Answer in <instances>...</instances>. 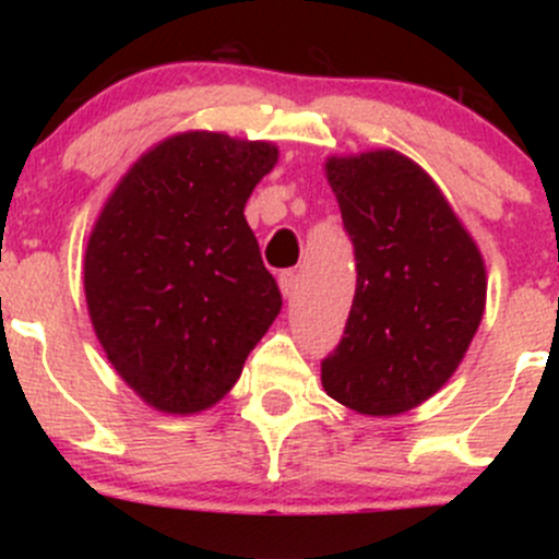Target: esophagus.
<instances>
[{
    "label": "esophagus",
    "mask_w": 559,
    "mask_h": 559,
    "mask_svg": "<svg viewBox=\"0 0 559 559\" xmlns=\"http://www.w3.org/2000/svg\"><path fill=\"white\" fill-rule=\"evenodd\" d=\"M278 286H281V294H284L286 299H292L294 294H297V273L294 271H284L278 275Z\"/></svg>",
    "instance_id": "obj_1"
}]
</instances>
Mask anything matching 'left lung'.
<instances>
[{"mask_svg":"<svg viewBox=\"0 0 559 559\" xmlns=\"http://www.w3.org/2000/svg\"><path fill=\"white\" fill-rule=\"evenodd\" d=\"M325 176L357 260L323 389L362 415L418 407L452 378L486 307L476 241L420 165L394 150L331 157Z\"/></svg>","mask_w":559,"mask_h":559,"instance_id":"8db88e82","label":"left lung"}]
</instances>
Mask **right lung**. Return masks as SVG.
<instances>
[{"instance_id":"right-lung-1","label":"right lung","mask_w":559,"mask_h":559,"mask_svg":"<svg viewBox=\"0 0 559 559\" xmlns=\"http://www.w3.org/2000/svg\"><path fill=\"white\" fill-rule=\"evenodd\" d=\"M275 163L267 141L178 133L141 155L94 223L83 288L96 338L163 413L221 402L281 312L243 217Z\"/></svg>"}]
</instances>
